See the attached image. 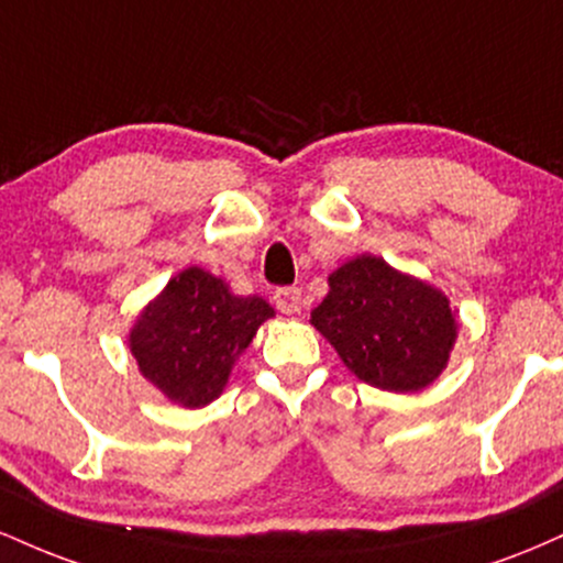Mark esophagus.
Listing matches in <instances>:
<instances>
[{
	"label": "esophagus",
	"mask_w": 563,
	"mask_h": 563,
	"mask_svg": "<svg viewBox=\"0 0 563 563\" xmlns=\"http://www.w3.org/2000/svg\"><path fill=\"white\" fill-rule=\"evenodd\" d=\"M275 307L283 314H299L301 312V290L299 288H277L275 290Z\"/></svg>",
	"instance_id": "esophagus-1"
}]
</instances>
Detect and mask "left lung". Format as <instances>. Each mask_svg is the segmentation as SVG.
<instances>
[{
  "label": "left lung",
  "mask_w": 563,
  "mask_h": 563,
  "mask_svg": "<svg viewBox=\"0 0 563 563\" xmlns=\"http://www.w3.org/2000/svg\"><path fill=\"white\" fill-rule=\"evenodd\" d=\"M341 363L384 391H421L442 376L457 339L442 290L360 254L328 275V296L309 318Z\"/></svg>",
  "instance_id": "obj_1"
}]
</instances>
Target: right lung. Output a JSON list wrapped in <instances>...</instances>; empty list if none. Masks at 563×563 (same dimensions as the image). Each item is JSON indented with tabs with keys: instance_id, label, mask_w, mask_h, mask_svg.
Segmentation results:
<instances>
[{
	"instance_id": "add662e5",
	"label": "right lung",
	"mask_w": 563,
	"mask_h": 563,
	"mask_svg": "<svg viewBox=\"0 0 563 563\" xmlns=\"http://www.w3.org/2000/svg\"><path fill=\"white\" fill-rule=\"evenodd\" d=\"M275 309L262 296H235L222 277L185 267L129 328L142 378L174 405L196 410L228 386L238 357Z\"/></svg>"
}]
</instances>
